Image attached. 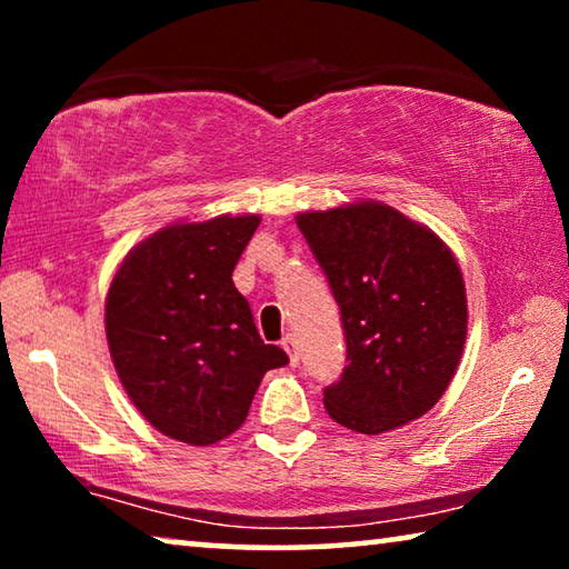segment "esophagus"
I'll use <instances>...</instances> for the list:
<instances>
[{
  "instance_id": "1",
  "label": "esophagus",
  "mask_w": 569,
  "mask_h": 569,
  "mask_svg": "<svg viewBox=\"0 0 569 569\" xmlns=\"http://www.w3.org/2000/svg\"><path fill=\"white\" fill-rule=\"evenodd\" d=\"M281 346L286 349V353H288V359H291V366H296L298 363V349H296V339H293V333H288V336H283V341H281Z\"/></svg>"
}]
</instances>
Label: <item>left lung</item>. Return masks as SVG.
Returning <instances> with one entry per match:
<instances>
[{
    "instance_id": "obj_1",
    "label": "left lung",
    "mask_w": 569,
    "mask_h": 569,
    "mask_svg": "<svg viewBox=\"0 0 569 569\" xmlns=\"http://www.w3.org/2000/svg\"><path fill=\"white\" fill-rule=\"evenodd\" d=\"M341 308L346 363L323 389L333 421L383 435L447 391L467 341L465 278L427 226L377 200L296 218Z\"/></svg>"
}]
</instances>
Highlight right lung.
Here are the masks:
<instances>
[{"mask_svg":"<svg viewBox=\"0 0 569 569\" xmlns=\"http://www.w3.org/2000/svg\"><path fill=\"white\" fill-rule=\"evenodd\" d=\"M258 216L176 223L114 273L104 331L124 391L170 439L208 447L246 421L263 373L288 363L263 343L233 271Z\"/></svg>","mask_w":569,"mask_h":569,"instance_id":"1","label":"right lung"}]
</instances>
